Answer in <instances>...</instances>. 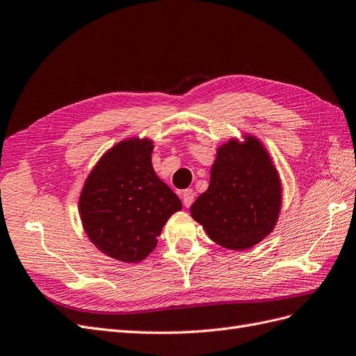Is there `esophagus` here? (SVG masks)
I'll return each mask as SVG.
<instances>
[{
	"label": "esophagus",
	"mask_w": 356,
	"mask_h": 356,
	"mask_svg": "<svg viewBox=\"0 0 356 356\" xmlns=\"http://www.w3.org/2000/svg\"><path fill=\"white\" fill-rule=\"evenodd\" d=\"M195 197H196V195H195V191L193 190H184L182 191V195H181V199H182V203H184V207H190V204L195 202Z\"/></svg>",
	"instance_id": "34e87169"
}]
</instances>
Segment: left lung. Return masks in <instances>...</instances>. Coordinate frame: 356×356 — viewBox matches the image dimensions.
Returning <instances> with one entry per match:
<instances>
[{
    "label": "left lung",
    "mask_w": 356,
    "mask_h": 356,
    "mask_svg": "<svg viewBox=\"0 0 356 356\" xmlns=\"http://www.w3.org/2000/svg\"><path fill=\"white\" fill-rule=\"evenodd\" d=\"M282 207L279 172L254 135L218 147L208 190L191 204V217L209 238L232 251L260 243L275 229Z\"/></svg>",
    "instance_id": "8db88e82"
}]
</instances>
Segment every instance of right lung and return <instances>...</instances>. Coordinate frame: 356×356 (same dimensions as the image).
Segmentation results:
<instances>
[{
	"label": "right lung",
	"instance_id": "right-lung-1",
	"mask_svg": "<svg viewBox=\"0 0 356 356\" xmlns=\"http://www.w3.org/2000/svg\"><path fill=\"white\" fill-rule=\"evenodd\" d=\"M154 144L132 136L111 147L93 166L80 193L83 229L114 260L139 263L153 252L166 221L182 203L154 172Z\"/></svg>",
	"mask_w": 356,
	"mask_h": 356
}]
</instances>
